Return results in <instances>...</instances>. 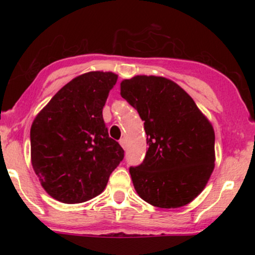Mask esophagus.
<instances>
[{
    "mask_svg": "<svg viewBox=\"0 0 255 255\" xmlns=\"http://www.w3.org/2000/svg\"><path fill=\"white\" fill-rule=\"evenodd\" d=\"M120 145H121L122 147H124V148L127 147V141H126V139H125V137H122V139L120 140Z\"/></svg>",
    "mask_w": 255,
    "mask_h": 255,
    "instance_id": "1",
    "label": "esophagus"
}]
</instances>
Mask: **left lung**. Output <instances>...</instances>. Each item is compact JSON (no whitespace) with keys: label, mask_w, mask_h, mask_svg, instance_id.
Instances as JSON below:
<instances>
[{"label":"left lung","mask_w":255,"mask_h":255,"mask_svg":"<svg viewBox=\"0 0 255 255\" xmlns=\"http://www.w3.org/2000/svg\"><path fill=\"white\" fill-rule=\"evenodd\" d=\"M121 96L144 122V162L130 166L134 188L146 203L177 209L203 192L215 168V130L191 96L174 81L136 75Z\"/></svg>","instance_id":"8db88e82"}]
</instances>
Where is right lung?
<instances>
[{
	"instance_id": "1",
	"label": "right lung",
	"mask_w": 255,
	"mask_h": 255,
	"mask_svg": "<svg viewBox=\"0 0 255 255\" xmlns=\"http://www.w3.org/2000/svg\"><path fill=\"white\" fill-rule=\"evenodd\" d=\"M118 81L111 72H89L64 85L31 126V162L50 197L79 204L97 197L125 157L109 137L103 107Z\"/></svg>"
}]
</instances>
